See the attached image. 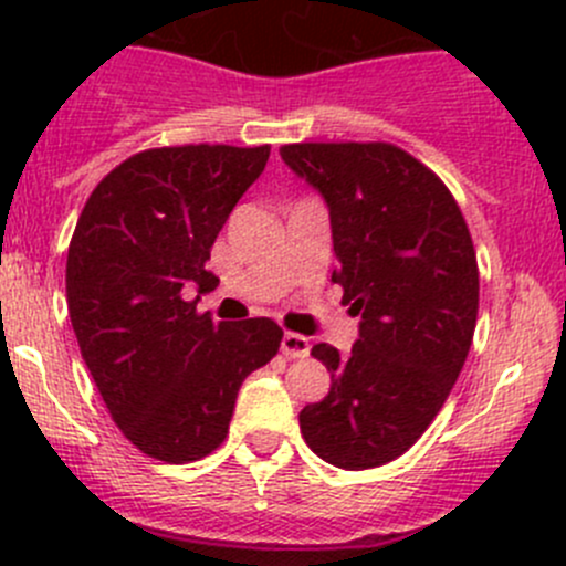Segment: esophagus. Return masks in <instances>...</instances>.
Instances as JSON below:
<instances>
[{"label": "esophagus", "mask_w": 566, "mask_h": 566, "mask_svg": "<svg viewBox=\"0 0 566 566\" xmlns=\"http://www.w3.org/2000/svg\"><path fill=\"white\" fill-rule=\"evenodd\" d=\"M281 352L285 357H307L311 352V344H307L305 335L300 333H283L281 338Z\"/></svg>", "instance_id": "1"}]
</instances>
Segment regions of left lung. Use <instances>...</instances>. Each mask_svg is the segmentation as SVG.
I'll list each match as a JSON object with an SVG mask.
<instances>
[{"mask_svg":"<svg viewBox=\"0 0 566 566\" xmlns=\"http://www.w3.org/2000/svg\"><path fill=\"white\" fill-rule=\"evenodd\" d=\"M281 159L324 198L349 313V355L316 344L329 394L302 407L305 443L324 462L366 471L405 454L449 399L471 352L479 266L446 184L388 143L283 145Z\"/></svg>","mask_w":566,"mask_h":566,"instance_id":"8db88e82","label":"left lung"}]
</instances>
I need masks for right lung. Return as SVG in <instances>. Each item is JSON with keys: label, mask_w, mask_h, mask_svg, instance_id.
<instances>
[{"label": "right lung", "mask_w": 566, "mask_h": 566, "mask_svg": "<svg viewBox=\"0 0 566 566\" xmlns=\"http://www.w3.org/2000/svg\"><path fill=\"white\" fill-rule=\"evenodd\" d=\"M270 145L150 148L117 165L82 209L65 266L82 357L112 421L143 454L181 465L226 440L248 374L277 355L272 318L198 313L217 289V233ZM198 290L192 303L182 291Z\"/></svg>", "instance_id": "obj_1"}]
</instances>
